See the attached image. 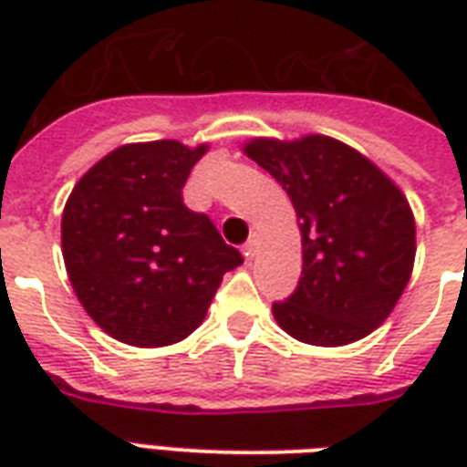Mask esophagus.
Listing matches in <instances>:
<instances>
[{"instance_id":"1","label":"esophagus","mask_w":467,"mask_h":467,"mask_svg":"<svg viewBox=\"0 0 467 467\" xmlns=\"http://www.w3.org/2000/svg\"><path fill=\"white\" fill-rule=\"evenodd\" d=\"M243 254H244V260H253V257H254V240H247V243L243 244Z\"/></svg>"}]
</instances>
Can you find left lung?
<instances>
[{"label": "left lung", "mask_w": 467, "mask_h": 467, "mask_svg": "<svg viewBox=\"0 0 467 467\" xmlns=\"http://www.w3.org/2000/svg\"><path fill=\"white\" fill-rule=\"evenodd\" d=\"M244 154L290 194L303 234V277L273 303L285 333L348 345L385 323L410 280L415 220L405 194L358 150L325 134L253 140Z\"/></svg>", "instance_id": "1"}]
</instances>
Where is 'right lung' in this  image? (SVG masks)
<instances>
[{
	"label": "right lung",
	"instance_id": "1",
	"mask_svg": "<svg viewBox=\"0 0 467 467\" xmlns=\"http://www.w3.org/2000/svg\"><path fill=\"white\" fill-rule=\"evenodd\" d=\"M207 144H122L75 184L62 214L67 275L115 340L162 348L202 323L223 275L243 265L213 220L182 202Z\"/></svg>",
	"mask_w": 467,
	"mask_h": 467
}]
</instances>
